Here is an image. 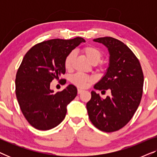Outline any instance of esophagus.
<instances>
[{
	"label": "esophagus",
	"mask_w": 157,
	"mask_h": 157,
	"mask_svg": "<svg viewBox=\"0 0 157 157\" xmlns=\"http://www.w3.org/2000/svg\"><path fill=\"white\" fill-rule=\"evenodd\" d=\"M83 91V89H78V90H77V92H78V94H81Z\"/></svg>",
	"instance_id": "obj_1"
}]
</instances>
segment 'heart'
Listing matches in <instances>:
<instances>
[{
  "label": "heart",
  "instance_id": "1",
  "mask_svg": "<svg viewBox=\"0 0 157 157\" xmlns=\"http://www.w3.org/2000/svg\"><path fill=\"white\" fill-rule=\"evenodd\" d=\"M81 51L83 54L86 56V57L87 58L90 63L94 64H94H98L97 70L98 71H104L105 70V66L104 64L98 63L103 56L101 51L99 48H97L96 46H92V45H86V46H83L81 49ZM74 57V54L72 52L68 53L66 55L63 61L64 68L66 70H70L71 68ZM70 81L73 84L79 88H86L94 82V78L91 76H89V75L77 73V74L73 75L71 77Z\"/></svg>",
  "mask_w": 157,
  "mask_h": 157
}]
</instances>
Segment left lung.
<instances>
[{
	"instance_id": "8db88e82",
	"label": "left lung",
	"mask_w": 157,
	"mask_h": 157,
	"mask_svg": "<svg viewBox=\"0 0 157 157\" xmlns=\"http://www.w3.org/2000/svg\"><path fill=\"white\" fill-rule=\"evenodd\" d=\"M104 44L110 53V64L105 76L94 86L96 90L111 91L101 99L92 91L86 104L90 121L101 131L113 132L125 126L140 104L143 94L144 74L139 59L121 40L112 37L94 39Z\"/></svg>"
}]
</instances>
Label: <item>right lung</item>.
I'll list each match as a JSON object with an SVG mask.
<instances>
[{
	"label": "right lung",
	"instance_id": "add662e5",
	"mask_svg": "<svg viewBox=\"0 0 157 157\" xmlns=\"http://www.w3.org/2000/svg\"><path fill=\"white\" fill-rule=\"evenodd\" d=\"M81 42L85 40L81 37L44 40L23 57L16 74V94L23 116L36 129L49 130L59 125L66 117L67 105L76 96L74 85L54 93L50 83L65 74V57Z\"/></svg>",
	"mask_w": 157,
	"mask_h": 157
}]
</instances>
